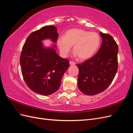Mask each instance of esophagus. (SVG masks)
Instances as JSON below:
<instances>
[{
    "mask_svg": "<svg viewBox=\"0 0 133 133\" xmlns=\"http://www.w3.org/2000/svg\"><path fill=\"white\" fill-rule=\"evenodd\" d=\"M69 64H70V65H75V64H76L75 62H72V61H70Z\"/></svg>",
    "mask_w": 133,
    "mask_h": 133,
    "instance_id": "obj_1",
    "label": "esophagus"
}]
</instances>
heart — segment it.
Returning a JSON list of instances; mask_svg holds the SVG:
<instances>
[{"mask_svg":"<svg viewBox=\"0 0 133 133\" xmlns=\"http://www.w3.org/2000/svg\"><path fill=\"white\" fill-rule=\"evenodd\" d=\"M100 44L99 35L94 32H89L82 29L74 28L66 31L64 37L57 40L60 53L66 57L74 46L75 55L81 60L89 59L97 51Z\"/></svg>","mask_w":133,"mask_h":133,"instance_id":"heart-1","label":"heart"}]
</instances>
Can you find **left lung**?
I'll return each instance as SVG.
<instances>
[{
  "label": "left lung",
  "mask_w": 133,
  "mask_h": 133,
  "mask_svg": "<svg viewBox=\"0 0 133 133\" xmlns=\"http://www.w3.org/2000/svg\"><path fill=\"white\" fill-rule=\"evenodd\" d=\"M102 43L98 53L79 68L78 86L83 94L94 95L110 85L118 70L117 44L111 36L100 32Z\"/></svg>",
  "instance_id": "8db88e82"
}]
</instances>
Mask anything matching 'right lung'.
Returning <instances> with one entry per match:
<instances>
[{"instance_id":"right-lung-1","label":"right lung","mask_w":133,"mask_h":133,"mask_svg":"<svg viewBox=\"0 0 133 133\" xmlns=\"http://www.w3.org/2000/svg\"><path fill=\"white\" fill-rule=\"evenodd\" d=\"M58 38L57 27L45 26L31 33L23 46L20 64L23 78L28 87L37 94L49 95L57 91L69 66V60L57 54L55 44L45 47L42 42L50 39L56 43Z\"/></svg>"}]
</instances>
